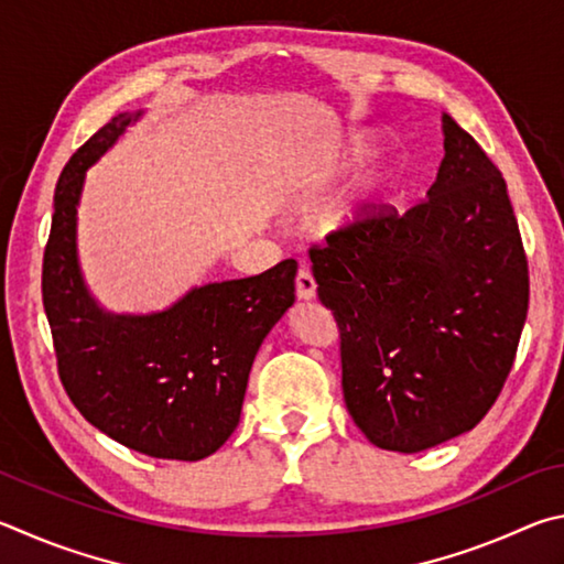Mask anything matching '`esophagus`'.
<instances>
[{
  "instance_id": "obj_1",
  "label": "esophagus",
  "mask_w": 564,
  "mask_h": 564,
  "mask_svg": "<svg viewBox=\"0 0 564 564\" xmlns=\"http://www.w3.org/2000/svg\"><path fill=\"white\" fill-rule=\"evenodd\" d=\"M294 284H297V297L300 300H314L317 297V282H314L312 272L307 270V267H302V270L297 272V280H294Z\"/></svg>"
}]
</instances>
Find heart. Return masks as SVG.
Returning a JSON list of instances; mask_svg holds the SVG:
<instances>
[{
    "instance_id": "b5f03b06",
    "label": "heart",
    "mask_w": 564,
    "mask_h": 564,
    "mask_svg": "<svg viewBox=\"0 0 564 564\" xmlns=\"http://www.w3.org/2000/svg\"><path fill=\"white\" fill-rule=\"evenodd\" d=\"M369 153V145L367 141H361V138H354L351 145L347 148V153L341 155V161H334L332 165L322 167L319 173H314L310 177L307 187H304V193L310 197H319L329 191V187L339 181V177L349 171L351 165H357L364 155ZM393 177L391 171H373L369 173L364 181L359 183L357 193H354L351 200L341 207V210L334 215V225H354L367 217L373 207H377L381 200H387V195L391 193L393 187Z\"/></svg>"
}]
</instances>
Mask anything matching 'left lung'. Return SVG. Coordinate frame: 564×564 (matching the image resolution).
<instances>
[{
    "label": "left lung",
    "mask_w": 564,
    "mask_h": 564,
    "mask_svg": "<svg viewBox=\"0 0 564 564\" xmlns=\"http://www.w3.org/2000/svg\"><path fill=\"white\" fill-rule=\"evenodd\" d=\"M426 200L379 205L310 250L339 327L341 389L373 446L419 453L476 429L500 397L528 317L518 217L496 163L443 113Z\"/></svg>",
    "instance_id": "obj_1"
}]
</instances>
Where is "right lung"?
Listing matches in <instances>:
<instances>
[{
  "label": "right lung",
  "mask_w": 564,
  "mask_h": 564,
  "mask_svg": "<svg viewBox=\"0 0 564 564\" xmlns=\"http://www.w3.org/2000/svg\"><path fill=\"white\" fill-rule=\"evenodd\" d=\"M138 116H113L58 175L42 267L44 312L58 379L91 426L151 458L200 460L237 429L254 354L294 304L297 262L195 288L171 310L143 317L98 307L78 270L76 205L86 167Z\"/></svg>",
  "instance_id": "obj_1"
}]
</instances>
